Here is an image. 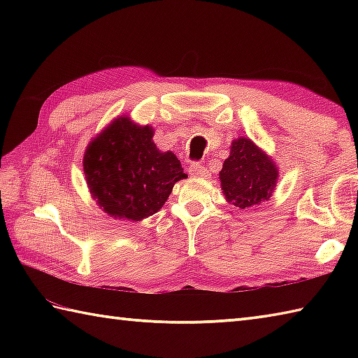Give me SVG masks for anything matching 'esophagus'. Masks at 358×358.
<instances>
[{
    "label": "esophagus",
    "instance_id": "34e87169",
    "mask_svg": "<svg viewBox=\"0 0 358 358\" xmlns=\"http://www.w3.org/2000/svg\"><path fill=\"white\" fill-rule=\"evenodd\" d=\"M187 171H189V173L192 175V177H204V175L208 173V172H206V167H204V166H203L201 163H199V162H194V163L189 164Z\"/></svg>",
    "mask_w": 358,
    "mask_h": 358
}]
</instances>
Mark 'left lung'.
<instances>
[{"instance_id":"1","label":"left lung","mask_w":358,"mask_h":358,"mask_svg":"<svg viewBox=\"0 0 358 358\" xmlns=\"http://www.w3.org/2000/svg\"><path fill=\"white\" fill-rule=\"evenodd\" d=\"M277 166L255 144L241 136L232 141L231 155L220 172L226 200L235 208L249 209L268 200L277 185Z\"/></svg>"}]
</instances>
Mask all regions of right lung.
<instances>
[{
	"mask_svg": "<svg viewBox=\"0 0 358 358\" xmlns=\"http://www.w3.org/2000/svg\"><path fill=\"white\" fill-rule=\"evenodd\" d=\"M152 127L118 118L89 144L85 173L106 214L140 222L163 208L173 185L185 178L180 159L159 152Z\"/></svg>",
	"mask_w": 358,
	"mask_h": 358,
	"instance_id": "obj_1",
	"label": "right lung"
}]
</instances>
